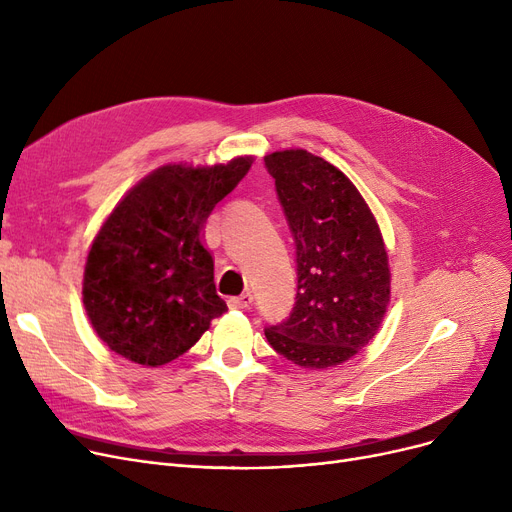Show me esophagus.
Instances as JSON below:
<instances>
[{
	"instance_id": "esophagus-1",
	"label": "esophagus",
	"mask_w": 512,
	"mask_h": 512,
	"mask_svg": "<svg viewBox=\"0 0 512 512\" xmlns=\"http://www.w3.org/2000/svg\"><path fill=\"white\" fill-rule=\"evenodd\" d=\"M228 305H230L232 309H249V307L253 305V294H251V292H245V294H240V297H232V299L228 301Z\"/></svg>"
}]
</instances>
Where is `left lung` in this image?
Returning a JSON list of instances; mask_svg holds the SVG:
<instances>
[{
    "label": "left lung",
    "mask_w": 512,
    "mask_h": 512,
    "mask_svg": "<svg viewBox=\"0 0 512 512\" xmlns=\"http://www.w3.org/2000/svg\"><path fill=\"white\" fill-rule=\"evenodd\" d=\"M263 159L297 247V301L265 338L294 365H340L369 344L390 303L380 226L357 186L324 157L286 149Z\"/></svg>",
    "instance_id": "1"
}]
</instances>
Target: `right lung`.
<instances>
[{
  "label": "right lung",
  "mask_w": 512,
  "mask_h": 512,
  "mask_svg": "<svg viewBox=\"0 0 512 512\" xmlns=\"http://www.w3.org/2000/svg\"><path fill=\"white\" fill-rule=\"evenodd\" d=\"M251 164L247 155L211 168L161 166L103 222L85 265L83 303L114 353L166 365L228 311L215 292L203 224Z\"/></svg>",
  "instance_id": "obj_1"
}]
</instances>
